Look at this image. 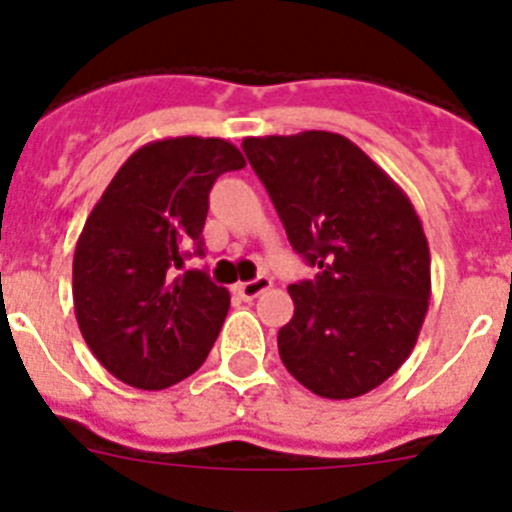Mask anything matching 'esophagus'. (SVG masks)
Returning <instances> with one entry per match:
<instances>
[{"instance_id": "1", "label": "esophagus", "mask_w": 512, "mask_h": 512, "mask_svg": "<svg viewBox=\"0 0 512 512\" xmlns=\"http://www.w3.org/2000/svg\"><path fill=\"white\" fill-rule=\"evenodd\" d=\"M270 285H273V283H270V278H267V275H260V278L250 280V283H237V285H234V293L245 298V301H252V298H257V296H260V293H265V290L270 288Z\"/></svg>"}]
</instances>
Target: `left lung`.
Returning a JSON list of instances; mask_svg holds the SVG:
<instances>
[{
    "mask_svg": "<svg viewBox=\"0 0 512 512\" xmlns=\"http://www.w3.org/2000/svg\"><path fill=\"white\" fill-rule=\"evenodd\" d=\"M288 242L313 280L288 288L278 331L285 370L321 398L375 390L413 352L431 298L421 219L398 183L334 132L245 137Z\"/></svg>",
    "mask_w": 512,
    "mask_h": 512,
    "instance_id": "8db88e82",
    "label": "left lung"
}]
</instances>
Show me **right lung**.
Wrapping results in <instances>:
<instances>
[{
  "label": "right lung",
  "instance_id": "right-lung-1",
  "mask_svg": "<svg viewBox=\"0 0 512 512\" xmlns=\"http://www.w3.org/2000/svg\"><path fill=\"white\" fill-rule=\"evenodd\" d=\"M219 137H170L127 158L89 214L73 255V308L86 344L117 380L163 390L209 357L229 290L204 270L176 275L204 255L209 191L245 168Z\"/></svg>",
  "mask_w": 512,
  "mask_h": 512
}]
</instances>
